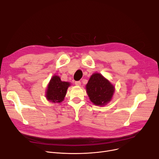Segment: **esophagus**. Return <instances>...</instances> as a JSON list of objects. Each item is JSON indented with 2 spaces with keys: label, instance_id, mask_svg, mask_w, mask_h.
<instances>
[{
  "label": "esophagus",
  "instance_id": "obj_1",
  "mask_svg": "<svg viewBox=\"0 0 159 159\" xmlns=\"http://www.w3.org/2000/svg\"><path fill=\"white\" fill-rule=\"evenodd\" d=\"M75 84L76 86H80L81 85V82L80 81H75Z\"/></svg>",
  "mask_w": 159,
  "mask_h": 159
}]
</instances>
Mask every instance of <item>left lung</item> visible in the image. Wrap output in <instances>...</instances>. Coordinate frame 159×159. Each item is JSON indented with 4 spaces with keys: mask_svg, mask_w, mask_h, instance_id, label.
Here are the masks:
<instances>
[{
    "mask_svg": "<svg viewBox=\"0 0 159 159\" xmlns=\"http://www.w3.org/2000/svg\"><path fill=\"white\" fill-rule=\"evenodd\" d=\"M114 91V86L100 73L91 75L86 84V91L90 101L97 106H104L109 102Z\"/></svg>",
    "mask_w": 159,
    "mask_h": 159,
    "instance_id": "obj_1",
    "label": "left lung"
}]
</instances>
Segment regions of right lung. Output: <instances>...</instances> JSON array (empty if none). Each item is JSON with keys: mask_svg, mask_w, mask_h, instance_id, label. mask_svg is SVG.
<instances>
[{"mask_svg": "<svg viewBox=\"0 0 159 159\" xmlns=\"http://www.w3.org/2000/svg\"><path fill=\"white\" fill-rule=\"evenodd\" d=\"M70 86L69 82H62L59 77L53 76L48 86L46 95L47 99L52 102H61Z\"/></svg>", "mask_w": 159, "mask_h": 159, "instance_id": "add662e5", "label": "right lung"}]
</instances>
